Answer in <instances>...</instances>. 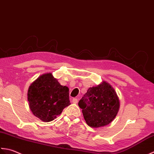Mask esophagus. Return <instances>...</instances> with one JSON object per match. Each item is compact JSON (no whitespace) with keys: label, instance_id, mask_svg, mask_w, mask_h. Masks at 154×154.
<instances>
[{"label":"esophagus","instance_id":"1","mask_svg":"<svg viewBox=\"0 0 154 154\" xmlns=\"http://www.w3.org/2000/svg\"><path fill=\"white\" fill-rule=\"evenodd\" d=\"M78 99L77 98H73L72 99V102L74 103H78Z\"/></svg>","mask_w":154,"mask_h":154}]
</instances>
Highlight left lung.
I'll list each match as a JSON object with an SVG mask.
<instances>
[{
	"label": "left lung",
	"mask_w": 154,
	"mask_h": 154,
	"mask_svg": "<svg viewBox=\"0 0 154 154\" xmlns=\"http://www.w3.org/2000/svg\"><path fill=\"white\" fill-rule=\"evenodd\" d=\"M78 106L82 109L86 124L92 128H99L114 120L120 108V101L110 84L103 82L97 86L88 88Z\"/></svg>",
	"instance_id": "1"
}]
</instances>
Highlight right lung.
I'll use <instances>...</instances> for the list:
<instances>
[{
    "instance_id": "right-lung-1",
    "label": "right lung",
    "mask_w": 154,
    "mask_h": 154,
    "mask_svg": "<svg viewBox=\"0 0 154 154\" xmlns=\"http://www.w3.org/2000/svg\"><path fill=\"white\" fill-rule=\"evenodd\" d=\"M27 95L32 114L46 122L54 120L70 104L68 88L60 85L52 73L42 74L33 82Z\"/></svg>"
}]
</instances>
